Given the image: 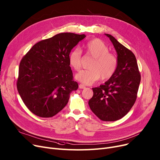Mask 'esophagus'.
Returning <instances> with one entry per match:
<instances>
[{"mask_svg": "<svg viewBox=\"0 0 160 160\" xmlns=\"http://www.w3.org/2000/svg\"><path fill=\"white\" fill-rule=\"evenodd\" d=\"M79 88L80 89H84V88H86V86L84 85L80 84H79Z\"/></svg>", "mask_w": 160, "mask_h": 160, "instance_id": "1", "label": "esophagus"}]
</instances>
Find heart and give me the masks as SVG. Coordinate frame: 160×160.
<instances>
[{
    "label": "heart",
    "mask_w": 160,
    "mask_h": 160,
    "mask_svg": "<svg viewBox=\"0 0 160 160\" xmlns=\"http://www.w3.org/2000/svg\"><path fill=\"white\" fill-rule=\"evenodd\" d=\"M87 55L93 58L89 66L90 69L83 70L76 75V79L82 84L90 85L98 80L110 79L116 72L118 66V59L116 55L109 52L108 46L100 39L89 40L84 46ZM69 64L74 70L81 68L82 52L76 48L68 55Z\"/></svg>",
    "instance_id": "obj_1"
}]
</instances>
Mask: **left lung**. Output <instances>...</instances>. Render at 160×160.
Returning <instances> with one entry per match:
<instances>
[{
  "instance_id": "obj_1",
  "label": "left lung",
  "mask_w": 160,
  "mask_h": 160,
  "mask_svg": "<svg viewBox=\"0 0 160 160\" xmlns=\"http://www.w3.org/2000/svg\"><path fill=\"white\" fill-rule=\"evenodd\" d=\"M105 34L115 48L118 66L114 74L105 84L92 88L93 95L88 104L100 120L113 122L126 116L133 106L141 74L134 53L112 35Z\"/></svg>"
}]
</instances>
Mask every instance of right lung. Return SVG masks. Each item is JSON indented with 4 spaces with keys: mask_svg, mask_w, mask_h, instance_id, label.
I'll return each instance as SVG.
<instances>
[{
    "mask_svg": "<svg viewBox=\"0 0 160 160\" xmlns=\"http://www.w3.org/2000/svg\"><path fill=\"white\" fill-rule=\"evenodd\" d=\"M85 37L72 32L58 34L34 44L21 60L17 89L34 114L42 118L57 114L78 89L68 55Z\"/></svg>",
    "mask_w": 160,
    "mask_h": 160,
    "instance_id": "1",
    "label": "right lung"
}]
</instances>
